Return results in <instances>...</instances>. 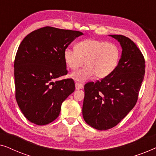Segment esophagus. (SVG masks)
I'll use <instances>...</instances> for the list:
<instances>
[{
  "instance_id": "esophagus-1",
  "label": "esophagus",
  "mask_w": 156,
  "mask_h": 156,
  "mask_svg": "<svg viewBox=\"0 0 156 156\" xmlns=\"http://www.w3.org/2000/svg\"><path fill=\"white\" fill-rule=\"evenodd\" d=\"M75 88H76V89H83V86L82 84H80V83L76 82L75 83Z\"/></svg>"
}]
</instances>
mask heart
<instances>
[{
    "label": "heart",
    "mask_w": 156,
    "mask_h": 156,
    "mask_svg": "<svg viewBox=\"0 0 156 156\" xmlns=\"http://www.w3.org/2000/svg\"><path fill=\"white\" fill-rule=\"evenodd\" d=\"M120 58V51L114 44L103 40L87 39L76 44L75 50L67 48L64 52V59L69 69L76 70L86 64L87 66L70 76L80 82L92 77L96 74L103 79L116 69Z\"/></svg>",
    "instance_id": "1"
}]
</instances>
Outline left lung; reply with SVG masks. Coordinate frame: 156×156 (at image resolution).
I'll list each match as a JSON object with an SVG mask.
<instances>
[{
  "label": "left lung",
  "mask_w": 156,
  "mask_h": 156,
  "mask_svg": "<svg viewBox=\"0 0 156 156\" xmlns=\"http://www.w3.org/2000/svg\"><path fill=\"white\" fill-rule=\"evenodd\" d=\"M122 48L114 71L97 82L84 85L82 115L87 124L97 130L116 126L136 105L145 74L141 52L129 37L108 35Z\"/></svg>",
  "instance_id": "obj_1"
}]
</instances>
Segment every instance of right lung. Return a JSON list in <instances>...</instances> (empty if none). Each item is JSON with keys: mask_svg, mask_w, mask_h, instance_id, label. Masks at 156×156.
Segmentation results:
<instances>
[{"mask_svg": "<svg viewBox=\"0 0 156 156\" xmlns=\"http://www.w3.org/2000/svg\"><path fill=\"white\" fill-rule=\"evenodd\" d=\"M82 32L44 27L28 34L19 46L14 62L17 103L27 120L48 124L59 116L62 102L74 92L64 52Z\"/></svg>", "mask_w": 156, "mask_h": 156, "instance_id": "1", "label": "right lung"}]
</instances>
